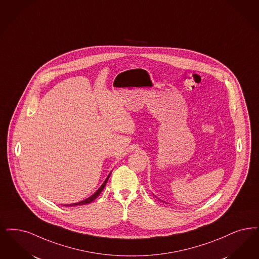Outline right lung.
Returning <instances> with one entry per match:
<instances>
[{
  "mask_svg": "<svg viewBox=\"0 0 259 259\" xmlns=\"http://www.w3.org/2000/svg\"><path fill=\"white\" fill-rule=\"evenodd\" d=\"M111 174L112 172H110V175L107 176V178H106V180L104 181L103 184L101 185V187L93 194V196H91L90 197H88V198H85L84 200H82V201H80V202H77V203H73V204H68V205H64V206H77V205H83V204H88V203H91L92 201H93L96 197H98L100 194H101V192H102V190H103L105 186H106V184H107V182H108V179H109V177L111 176Z\"/></svg>",
  "mask_w": 259,
  "mask_h": 259,
  "instance_id": "add662e5",
  "label": "right lung"
}]
</instances>
